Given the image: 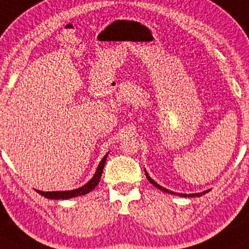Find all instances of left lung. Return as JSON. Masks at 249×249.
<instances>
[{
	"label": "left lung",
	"mask_w": 249,
	"mask_h": 249,
	"mask_svg": "<svg viewBox=\"0 0 249 249\" xmlns=\"http://www.w3.org/2000/svg\"><path fill=\"white\" fill-rule=\"evenodd\" d=\"M144 174H146V177H147V179L148 180H149L150 182H152V184L154 185V186L155 187H157L159 188V190H161V191H163V192H168V193H171V194H176V193H174V192H171V191H169V190H166V188H164V187H162V186H160L159 184H157L156 181H154L152 178L149 177V176H148V174L146 172V170H144ZM208 192V191H207ZM204 193H206V192H204ZM203 193H197V194H181V193H178V195L179 196H184V197H193V196H201V195H202Z\"/></svg>",
	"instance_id": "left-lung-1"
}]
</instances>
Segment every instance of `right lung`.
Listing matches in <instances>:
<instances>
[{
	"label": "right lung",
	"instance_id": "add662e5",
	"mask_svg": "<svg viewBox=\"0 0 249 249\" xmlns=\"http://www.w3.org/2000/svg\"><path fill=\"white\" fill-rule=\"evenodd\" d=\"M107 156H108V154H107V155L103 157L102 161L100 162V164H99V166H97V170H96L95 175H94V177L90 179V180L88 181L86 185H84L83 187L77 188V190L63 191V192H42V191H36V192L39 194L43 195V196L47 197V199H55V200H59V199L67 200V199H70V197L78 196V195H85V194L89 193V192L94 190V188L97 186V184H99L100 178H101L102 172H103V168H105Z\"/></svg>",
	"mask_w": 249,
	"mask_h": 249
}]
</instances>
